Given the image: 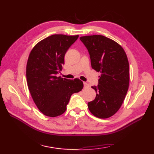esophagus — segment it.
Listing matches in <instances>:
<instances>
[{"mask_svg":"<svg viewBox=\"0 0 154 154\" xmlns=\"http://www.w3.org/2000/svg\"><path fill=\"white\" fill-rule=\"evenodd\" d=\"M83 85H84V88L89 87V85H88V83H87L86 82H83Z\"/></svg>","mask_w":154,"mask_h":154,"instance_id":"1","label":"esophagus"}]
</instances>
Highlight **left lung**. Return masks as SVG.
Here are the masks:
<instances>
[{"label": "left lung", "mask_w": 154, "mask_h": 154, "mask_svg": "<svg viewBox=\"0 0 154 154\" xmlns=\"http://www.w3.org/2000/svg\"><path fill=\"white\" fill-rule=\"evenodd\" d=\"M89 51L91 67L100 72L94 100L88 108L94 116L107 119L119 110L125 99L130 81V67L124 49L116 42L101 35L80 38Z\"/></svg>", "instance_id": "obj_1"}]
</instances>
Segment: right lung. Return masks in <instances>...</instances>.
Segmentation results:
<instances>
[{"mask_svg": "<svg viewBox=\"0 0 154 154\" xmlns=\"http://www.w3.org/2000/svg\"><path fill=\"white\" fill-rule=\"evenodd\" d=\"M79 35H51L35 45L26 65V79L29 91L38 109L44 115H61L72 94L83 89L79 79L73 80L57 77L64 64L67 50Z\"/></svg>", "mask_w": 154, "mask_h": 154, "instance_id": "add662e5", "label": "right lung"}]
</instances>
